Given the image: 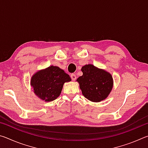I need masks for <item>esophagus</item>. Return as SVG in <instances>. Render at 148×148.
Instances as JSON below:
<instances>
[{
  "mask_svg": "<svg viewBox=\"0 0 148 148\" xmlns=\"http://www.w3.org/2000/svg\"><path fill=\"white\" fill-rule=\"evenodd\" d=\"M71 77L72 80H73V81H74V80H76V76L74 74H72L71 75Z\"/></svg>",
  "mask_w": 148,
  "mask_h": 148,
  "instance_id": "esophagus-1",
  "label": "esophagus"
}]
</instances>
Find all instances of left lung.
<instances>
[{
    "instance_id": "8db88e82",
    "label": "left lung",
    "mask_w": 148,
    "mask_h": 148,
    "mask_svg": "<svg viewBox=\"0 0 148 148\" xmlns=\"http://www.w3.org/2000/svg\"><path fill=\"white\" fill-rule=\"evenodd\" d=\"M83 75L77 79L82 94L87 99L98 102L108 96L113 86V79L108 72L92 64L82 67Z\"/></svg>"
}]
</instances>
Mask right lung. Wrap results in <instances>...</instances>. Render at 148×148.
Masks as SVG:
<instances>
[{
  "label": "right lung",
  "mask_w": 148,
  "mask_h": 148,
  "mask_svg": "<svg viewBox=\"0 0 148 148\" xmlns=\"http://www.w3.org/2000/svg\"><path fill=\"white\" fill-rule=\"evenodd\" d=\"M70 81L71 78L63 70L51 66L34 74L31 84L39 98L49 102L56 100L61 94L64 82Z\"/></svg>",
  "instance_id": "1"
}]
</instances>
